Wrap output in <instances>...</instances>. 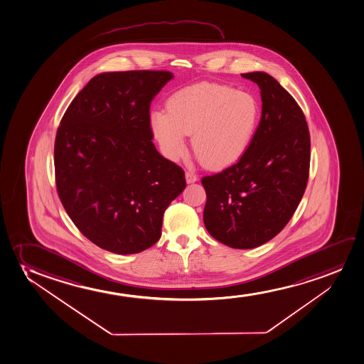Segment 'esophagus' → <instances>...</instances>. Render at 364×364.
Here are the masks:
<instances>
[{"instance_id":"1","label":"esophagus","mask_w":364,"mask_h":364,"mask_svg":"<svg viewBox=\"0 0 364 364\" xmlns=\"http://www.w3.org/2000/svg\"><path fill=\"white\" fill-rule=\"evenodd\" d=\"M185 179H186L188 184H193L195 181H198V176L194 173H191V171H186L185 173Z\"/></svg>"}]
</instances>
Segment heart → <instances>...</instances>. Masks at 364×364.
I'll use <instances>...</instances> for the list:
<instances>
[{
	"label": "heart",
	"instance_id": "b5f03b06",
	"mask_svg": "<svg viewBox=\"0 0 364 364\" xmlns=\"http://www.w3.org/2000/svg\"><path fill=\"white\" fill-rule=\"evenodd\" d=\"M259 119L258 102L250 92L201 82L176 91L166 112L151 114V129L163 156L178 161L186 136L198 158L211 169H225L245 156Z\"/></svg>",
	"mask_w": 364,
	"mask_h": 364
}]
</instances>
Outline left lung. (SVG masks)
<instances>
[{
    "label": "left lung",
    "instance_id": "8db88e82",
    "mask_svg": "<svg viewBox=\"0 0 364 364\" xmlns=\"http://www.w3.org/2000/svg\"><path fill=\"white\" fill-rule=\"evenodd\" d=\"M259 86L262 117L245 156L201 180L203 223L226 246L250 250L287 226L306 189L310 134L296 101L263 71L242 74Z\"/></svg>",
    "mask_w": 364,
    "mask_h": 364
}]
</instances>
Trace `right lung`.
Returning <instances> with one entry per match:
<instances>
[{
  "label": "right lung",
  "instance_id": "obj_1",
  "mask_svg": "<svg viewBox=\"0 0 364 364\" xmlns=\"http://www.w3.org/2000/svg\"><path fill=\"white\" fill-rule=\"evenodd\" d=\"M169 71L94 76L63 116L54 146L58 195L96 246L133 255L161 235L163 215L186 186L184 170L151 142V100Z\"/></svg>",
  "mask_w": 364,
  "mask_h": 364
}]
</instances>
